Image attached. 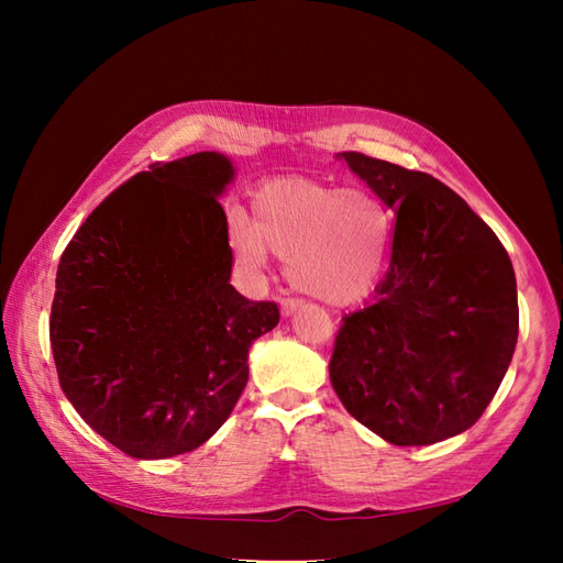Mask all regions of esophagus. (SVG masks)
<instances>
[{
	"mask_svg": "<svg viewBox=\"0 0 563 563\" xmlns=\"http://www.w3.org/2000/svg\"><path fill=\"white\" fill-rule=\"evenodd\" d=\"M298 308H300V302H298V300H294V298L282 300V314H284V317H291V314H296V312H298Z\"/></svg>",
	"mask_w": 563,
	"mask_h": 563,
	"instance_id": "34e87169",
	"label": "esophagus"
}]
</instances>
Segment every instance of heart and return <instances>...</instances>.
Segmentation results:
<instances>
[{
    "instance_id": "1",
    "label": "heart",
    "mask_w": 563,
    "mask_h": 563,
    "mask_svg": "<svg viewBox=\"0 0 563 563\" xmlns=\"http://www.w3.org/2000/svg\"><path fill=\"white\" fill-rule=\"evenodd\" d=\"M251 213L232 218L234 258L261 269L267 251L275 253L300 294L329 305L354 302L376 286L395 230V216L368 187L300 178L263 185Z\"/></svg>"
}]
</instances>
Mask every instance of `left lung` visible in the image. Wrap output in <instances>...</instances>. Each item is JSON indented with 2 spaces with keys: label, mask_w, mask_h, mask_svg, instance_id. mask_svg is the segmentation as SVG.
<instances>
[{
  "label": "left lung",
  "mask_w": 563,
  "mask_h": 563,
  "mask_svg": "<svg viewBox=\"0 0 563 563\" xmlns=\"http://www.w3.org/2000/svg\"><path fill=\"white\" fill-rule=\"evenodd\" d=\"M338 157L397 223L385 279L340 323L331 385L347 413L389 444H437L482 418L512 362V261L465 199L430 174L362 152Z\"/></svg>",
  "instance_id": "obj_1"
}]
</instances>
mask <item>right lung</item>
<instances>
[{
	"label": "right lung",
	"instance_id": "obj_1",
	"mask_svg": "<svg viewBox=\"0 0 563 563\" xmlns=\"http://www.w3.org/2000/svg\"><path fill=\"white\" fill-rule=\"evenodd\" d=\"M218 152L152 164L106 197L60 255L48 338L84 422L131 457L195 451L249 380V347L279 323L275 302L230 284Z\"/></svg>",
	"mask_w": 563,
	"mask_h": 563
}]
</instances>
